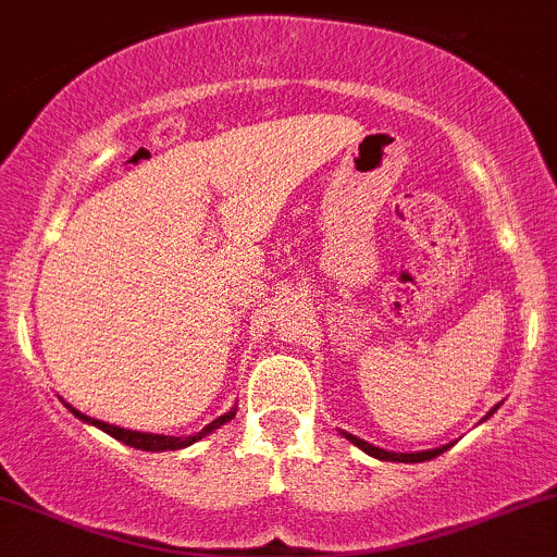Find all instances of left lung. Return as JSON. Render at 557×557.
I'll return each instance as SVG.
<instances>
[{
  "mask_svg": "<svg viewBox=\"0 0 557 557\" xmlns=\"http://www.w3.org/2000/svg\"><path fill=\"white\" fill-rule=\"evenodd\" d=\"M347 437L355 443L357 448L366 450L368 456H376V459H384V461H426V459H435V456H441L443 450L448 448V446H443V448H432V450H419V454H395V450H384V448L371 446V443L360 441V437H355V435H347Z\"/></svg>",
  "mask_w": 557,
  "mask_h": 557,
  "instance_id": "8db88e82",
  "label": "left lung"
}]
</instances>
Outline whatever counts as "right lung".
Instances as JSON below:
<instances>
[{"instance_id": "obj_1", "label": "right lung", "mask_w": 557, "mask_h": 557, "mask_svg": "<svg viewBox=\"0 0 557 557\" xmlns=\"http://www.w3.org/2000/svg\"><path fill=\"white\" fill-rule=\"evenodd\" d=\"M66 408H69V411H72L77 419L87 421V424H96L98 430H103V432H107V435L114 437V441H122V443H125V446L140 448V450H178V448H186V446H191V443L200 441V437L208 435V432H213L215 426L226 424V421H230V419L234 417V411H230V413H224V417H219L215 421H210V424L205 426L202 432H197V435H191V437H171V435H149V432L122 430V426L107 424V421H98V419L85 417V413H79L77 408H72V406H66Z\"/></svg>"}]
</instances>
